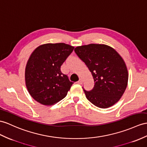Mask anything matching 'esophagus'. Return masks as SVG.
<instances>
[{
	"label": "esophagus",
	"instance_id": "1",
	"mask_svg": "<svg viewBox=\"0 0 147 147\" xmlns=\"http://www.w3.org/2000/svg\"><path fill=\"white\" fill-rule=\"evenodd\" d=\"M82 83H83V80H82V79H80L77 82L78 84H82Z\"/></svg>",
	"mask_w": 147,
	"mask_h": 147
}]
</instances>
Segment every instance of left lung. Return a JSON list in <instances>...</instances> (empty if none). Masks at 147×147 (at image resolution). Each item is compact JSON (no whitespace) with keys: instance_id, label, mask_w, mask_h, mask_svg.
Wrapping results in <instances>:
<instances>
[{"instance_id":"obj_1","label":"left lung","mask_w":147,"mask_h":147,"mask_svg":"<svg viewBox=\"0 0 147 147\" xmlns=\"http://www.w3.org/2000/svg\"><path fill=\"white\" fill-rule=\"evenodd\" d=\"M77 56L91 71L94 87L84 91L92 104L101 109L113 105L120 99L127 88L128 70L121 57L110 47L91 44L77 47Z\"/></svg>"}]
</instances>
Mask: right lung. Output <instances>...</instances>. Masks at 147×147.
<instances>
[{
    "label": "right lung",
    "instance_id": "right-lung-1",
    "mask_svg": "<svg viewBox=\"0 0 147 147\" xmlns=\"http://www.w3.org/2000/svg\"><path fill=\"white\" fill-rule=\"evenodd\" d=\"M74 47L64 43L38 47L28 60L25 79L30 95L38 103L52 105L64 98L74 82L60 67Z\"/></svg>",
    "mask_w": 147,
    "mask_h": 147
}]
</instances>
